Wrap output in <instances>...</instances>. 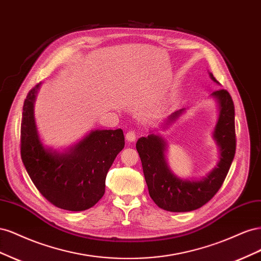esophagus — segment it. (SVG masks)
I'll list each match as a JSON object with an SVG mask.
<instances>
[{
    "mask_svg": "<svg viewBox=\"0 0 261 261\" xmlns=\"http://www.w3.org/2000/svg\"><path fill=\"white\" fill-rule=\"evenodd\" d=\"M125 137H126V140L129 141V143H134V141L136 140L137 135H136V133L134 132V130H128L127 133H126Z\"/></svg>",
    "mask_w": 261,
    "mask_h": 261,
    "instance_id": "esophagus-1",
    "label": "esophagus"
}]
</instances>
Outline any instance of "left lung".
I'll return each mask as SVG.
<instances>
[{
  "mask_svg": "<svg viewBox=\"0 0 261 261\" xmlns=\"http://www.w3.org/2000/svg\"><path fill=\"white\" fill-rule=\"evenodd\" d=\"M211 80L219 84L210 73ZM219 103V118L213 132L220 149V161L217 168L200 180L180 179L168 167L165 159L167 143L161 137L150 134L137 140L139 153L149 195L159 208L171 212L193 211L206 204L215 196L230 170L235 155L236 137L234 122V103L231 94L225 89L211 93ZM184 112V109L171 114L165 125L173 123Z\"/></svg>",
  "mask_w": 261,
  "mask_h": 261,
  "instance_id": "8db88e82",
  "label": "left lung"
}]
</instances>
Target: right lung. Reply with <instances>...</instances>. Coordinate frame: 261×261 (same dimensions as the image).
Masks as SVG:
<instances>
[{
  "label": "right lung",
  "mask_w": 261,
  "mask_h": 261,
  "mask_svg": "<svg viewBox=\"0 0 261 261\" xmlns=\"http://www.w3.org/2000/svg\"><path fill=\"white\" fill-rule=\"evenodd\" d=\"M39 87L40 84L28 92L22 107V163L38 191L55 207L68 211L89 209L105 195L108 171L125 145L123 130H92L62 153L46 149L39 138L34 115Z\"/></svg>",
  "instance_id": "right-lung-1"
}]
</instances>
